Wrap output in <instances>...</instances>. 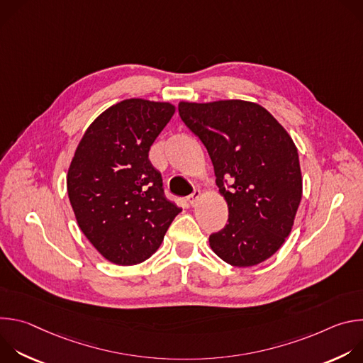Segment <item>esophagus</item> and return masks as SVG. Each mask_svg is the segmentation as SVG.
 I'll use <instances>...</instances> for the list:
<instances>
[{"instance_id":"34e87169","label":"esophagus","mask_w":363,"mask_h":363,"mask_svg":"<svg viewBox=\"0 0 363 363\" xmlns=\"http://www.w3.org/2000/svg\"><path fill=\"white\" fill-rule=\"evenodd\" d=\"M201 198V191L199 189H195L189 196H188V202L191 206H195V203L198 202V199Z\"/></svg>"}]
</instances>
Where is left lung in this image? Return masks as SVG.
<instances>
[{
  "instance_id": "obj_1",
  "label": "left lung",
  "mask_w": 363,
  "mask_h": 363,
  "mask_svg": "<svg viewBox=\"0 0 363 363\" xmlns=\"http://www.w3.org/2000/svg\"><path fill=\"white\" fill-rule=\"evenodd\" d=\"M178 111L208 150L228 205V224L210 235V247L235 267L263 263L286 241L301 199L293 139L269 111L247 100L179 101Z\"/></svg>"
}]
</instances>
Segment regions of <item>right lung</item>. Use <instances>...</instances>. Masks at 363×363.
<instances>
[{
	"mask_svg": "<svg viewBox=\"0 0 363 363\" xmlns=\"http://www.w3.org/2000/svg\"><path fill=\"white\" fill-rule=\"evenodd\" d=\"M174 113L169 101L122 100L91 122L76 147L69 199L80 230L111 263L145 262L181 213L147 158Z\"/></svg>",
	"mask_w": 363,
	"mask_h": 363,
	"instance_id": "add662e5",
	"label": "right lung"
}]
</instances>
